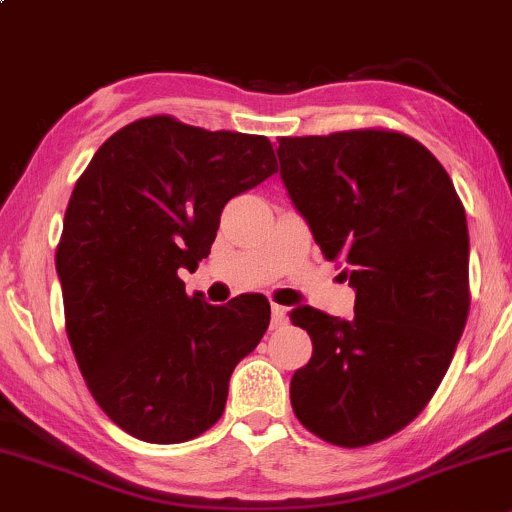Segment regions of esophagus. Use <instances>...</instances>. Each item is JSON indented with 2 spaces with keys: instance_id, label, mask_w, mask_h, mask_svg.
<instances>
[{
  "instance_id": "1",
  "label": "esophagus",
  "mask_w": 512,
  "mask_h": 512,
  "mask_svg": "<svg viewBox=\"0 0 512 512\" xmlns=\"http://www.w3.org/2000/svg\"><path fill=\"white\" fill-rule=\"evenodd\" d=\"M286 325V308L281 305H272V330H279V327Z\"/></svg>"
}]
</instances>
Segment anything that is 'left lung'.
Masks as SVG:
<instances>
[{
    "label": "left lung",
    "mask_w": 512,
    "mask_h": 512,
    "mask_svg": "<svg viewBox=\"0 0 512 512\" xmlns=\"http://www.w3.org/2000/svg\"><path fill=\"white\" fill-rule=\"evenodd\" d=\"M276 156L293 207L356 291L351 320L291 310L313 339L291 378L293 414L327 443L363 448L411 424L450 366L469 313L467 216L407 134L281 137Z\"/></svg>",
    "instance_id": "8db88e82"
}]
</instances>
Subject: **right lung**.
Instances as JSON below:
<instances>
[{"label":"right lung","instance_id":"1","mask_svg":"<svg viewBox=\"0 0 512 512\" xmlns=\"http://www.w3.org/2000/svg\"><path fill=\"white\" fill-rule=\"evenodd\" d=\"M274 173L267 137L154 115L115 132L76 180L55 255L67 337L98 407L129 436L185 443L221 419L269 303L209 305L178 272L209 255L228 199Z\"/></svg>","mask_w":512,"mask_h":512}]
</instances>
